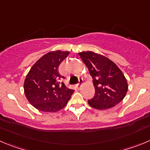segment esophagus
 <instances>
[{"mask_svg":"<svg viewBox=\"0 0 150 150\" xmlns=\"http://www.w3.org/2000/svg\"><path fill=\"white\" fill-rule=\"evenodd\" d=\"M82 83H83V80L80 79L79 80V83H78V84H77V87H78V89H81V87Z\"/></svg>","mask_w":150,"mask_h":150,"instance_id":"esophagus-1","label":"esophagus"}]
</instances>
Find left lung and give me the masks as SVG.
Masks as SVG:
<instances>
[{
	"label": "left lung",
	"instance_id": "8db88e82",
	"mask_svg": "<svg viewBox=\"0 0 150 150\" xmlns=\"http://www.w3.org/2000/svg\"><path fill=\"white\" fill-rule=\"evenodd\" d=\"M93 78L95 96L88 100L90 107L107 110L119 103L127 95L128 83L122 71L103 54L92 51L78 53Z\"/></svg>",
	"mask_w": 150,
	"mask_h": 150
}]
</instances>
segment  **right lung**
<instances>
[{"instance_id": "1", "label": "right lung", "mask_w": 150, "mask_h": 150, "mask_svg": "<svg viewBox=\"0 0 150 150\" xmlns=\"http://www.w3.org/2000/svg\"><path fill=\"white\" fill-rule=\"evenodd\" d=\"M68 51H51L38 60L28 72L23 89L28 101L35 108L44 112L62 110L70 99L74 90L68 89L58 78H64L58 67L69 55Z\"/></svg>"}]
</instances>
